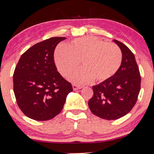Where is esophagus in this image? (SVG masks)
<instances>
[{
	"label": "esophagus",
	"mask_w": 154,
	"mask_h": 154,
	"mask_svg": "<svg viewBox=\"0 0 154 154\" xmlns=\"http://www.w3.org/2000/svg\"><path fill=\"white\" fill-rule=\"evenodd\" d=\"M82 87V86H79V85H75V84H73V85H72L73 90L79 89H81Z\"/></svg>",
	"instance_id": "esophagus-1"
}]
</instances>
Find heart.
I'll return each instance as SVG.
<instances>
[{"mask_svg":"<svg viewBox=\"0 0 154 154\" xmlns=\"http://www.w3.org/2000/svg\"><path fill=\"white\" fill-rule=\"evenodd\" d=\"M54 58L64 77L72 72L81 60L84 67L70 77L75 82L85 84L94 79L100 82L116 75L122 64V53L113 43H106L94 36H85L75 38L67 47L58 46Z\"/></svg>","mask_w":154,"mask_h":154,"instance_id":"b5f03b06","label":"heart"}]
</instances>
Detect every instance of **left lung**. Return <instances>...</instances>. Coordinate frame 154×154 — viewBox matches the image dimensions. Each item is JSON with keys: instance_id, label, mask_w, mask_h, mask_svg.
<instances>
[{"instance_id": "8db88e82", "label": "left lung", "mask_w": 154, "mask_h": 154, "mask_svg": "<svg viewBox=\"0 0 154 154\" xmlns=\"http://www.w3.org/2000/svg\"><path fill=\"white\" fill-rule=\"evenodd\" d=\"M114 42L122 51V64L113 77L93 86L94 95L88 102L92 113L108 120L128 114L137 103L141 88L140 72L134 55L122 42Z\"/></svg>"}]
</instances>
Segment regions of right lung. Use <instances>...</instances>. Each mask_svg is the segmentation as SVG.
<instances>
[{"label":"right lung","instance_id":"add662e5","mask_svg":"<svg viewBox=\"0 0 154 154\" xmlns=\"http://www.w3.org/2000/svg\"><path fill=\"white\" fill-rule=\"evenodd\" d=\"M65 37H52L34 44L20 57L13 74V91L22 112L38 121L60 113L71 83L57 71L54 51Z\"/></svg>","mask_w":154,"mask_h":154}]
</instances>
